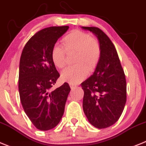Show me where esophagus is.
Returning <instances> with one entry per match:
<instances>
[{"instance_id":"1","label":"esophagus","mask_w":146,"mask_h":146,"mask_svg":"<svg viewBox=\"0 0 146 146\" xmlns=\"http://www.w3.org/2000/svg\"><path fill=\"white\" fill-rule=\"evenodd\" d=\"M70 88H71V89H75V88L76 87V85H74V84H70Z\"/></svg>"}]
</instances>
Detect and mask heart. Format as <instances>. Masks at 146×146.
<instances>
[{
	"label": "heart",
	"instance_id": "1",
	"mask_svg": "<svg viewBox=\"0 0 146 146\" xmlns=\"http://www.w3.org/2000/svg\"><path fill=\"white\" fill-rule=\"evenodd\" d=\"M64 48L54 46L51 51V58L57 68H65L66 65V52H76L74 62L78 63L69 67L62 72V81L76 84L87 75L88 70H93L99 63L101 57L100 44L92 35L80 31L70 33L62 38Z\"/></svg>",
	"mask_w": 146,
	"mask_h": 146
}]
</instances>
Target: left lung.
Listing matches in <instances>:
<instances>
[{
  "mask_svg": "<svg viewBox=\"0 0 146 146\" xmlns=\"http://www.w3.org/2000/svg\"><path fill=\"white\" fill-rule=\"evenodd\" d=\"M98 37L101 57L92 76L81 83L83 109L90 124L98 129L114 124L127 101V82L117 52L108 36L96 27H82Z\"/></svg>",
  "mask_w": 146,
  "mask_h": 146,
  "instance_id": "left-lung-1",
  "label": "left lung"
}]
</instances>
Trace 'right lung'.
<instances>
[{
    "mask_svg": "<svg viewBox=\"0 0 146 146\" xmlns=\"http://www.w3.org/2000/svg\"><path fill=\"white\" fill-rule=\"evenodd\" d=\"M68 28V26L49 27L38 31L27 42L21 54V103L30 120L40 130H49L59 124L70 91L68 83L52 89L60 73L51 58V51Z\"/></svg>",
    "mask_w": 146,
    "mask_h": 146,
    "instance_id": "1",
    "label": "right lung"
}]
</instances>
